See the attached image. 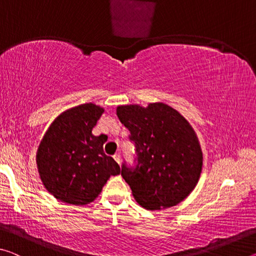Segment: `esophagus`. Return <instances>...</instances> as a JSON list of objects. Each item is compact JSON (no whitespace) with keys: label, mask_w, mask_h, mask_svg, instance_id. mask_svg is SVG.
I'll return each instance as SVG.
<instances>
[{"label":"esophagus","mask_w":256,"mask_h":256,"mask_svg":"<svg viewBox=\"0 0 256 256\" xmlns=\"http://www.w3.org/2000/svg\"><path fill=\"white\" fill-rule=\"evenodd\" d=\"M112 157H114L116 162H118V164L120 162V154H115L114 156H112Z\"/></svg>","instance_id":"esophagus-1"}]
</instances>
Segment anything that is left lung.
I'll return each instance as SVG.
<instances>
[{"label":"left lung","mask_w":256,"mask_h":256,"mask_svg":"<svg viewBox=\"0 0 256 256\" xmlns=\"http://www.w3.org/2000/svg\"><path fill=\"white\" fill-rule=\"evenodd\" d=\"M120 123L136 146L134 166L122 174L140 206L149 210L174 206L192 192L202 170V151L190 123L162 102L118 106Z\"/></svg>","instance_id":"8db88e82"}]
</instances>
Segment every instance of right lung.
Wrapping results in <instances>:
<instances>
[{
	"label": "right lung",
	"mask_w": 256,
	"mask_h": 256,
	"mask_svg": "<svg viewBox=\"0 0 256 256\" xmlns=\"http://www.w3.org/2000/svg\"><path fill=\"white\" fill-rule=\"evenodd\" d=\"M104 110L84 104L64 112L42 138L37 151L38 172L46 190L70 204H86L102 192L112 175H118V164L104 152L107 136H94Z\"/></svg>",
	"instance_id": "obj_1"
}]
</instances>
